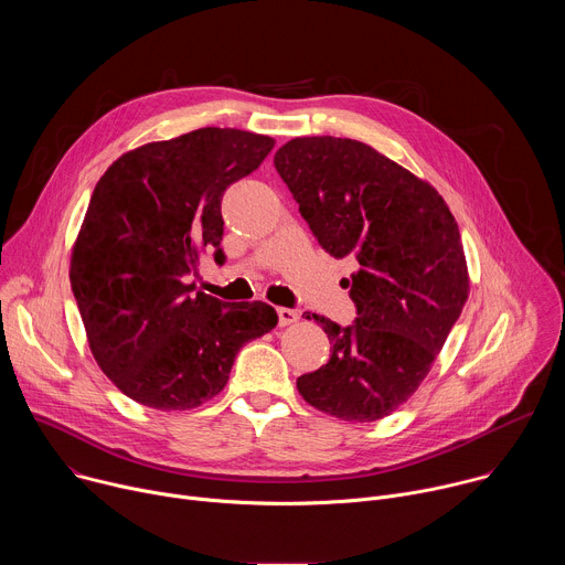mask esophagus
<instances>
[{
	"instance_id": "esophagus-1",
	"label": "esophagus",
	"mask_w": 565,
	"mask_h": 565,
	"mask_svg": "<svg viewBox=\"0 0 565 565\" xmlns=\"http://www.w3.org/2000/svg\"><path fill=\"white\" fill-rule=\"evenodd\" d=\"M277 317L281 327H290L299 319V312L295 308H277Z\"/></svg>"
}]
</instances>
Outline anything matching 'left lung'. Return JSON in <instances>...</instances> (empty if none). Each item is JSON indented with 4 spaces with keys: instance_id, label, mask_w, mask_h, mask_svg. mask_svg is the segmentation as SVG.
<instances>
[{
    "instance_id": "8db88e82",
    "label": "left lung",
    "mask_w": 565,
    "mask_h": 565,
    "mask_svg": "<svg viewBox=\"0 0 565 565\" xmlns=\"http://www.w3.org/2000/svg\"><path fill=\"white\" fill-rule=\"evenodd\" d=\"M275 168L319 246L360 266L347 279L355 321L312 312L331 358L297 388L340 420H380L420 386L467 301L458 223L429 183L360 140L292 138Z\"/></svg>"
}]
</instances>
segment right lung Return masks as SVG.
<instances>
[{
    "mask_svg": "<svg viewBox=\"0 0 565 565\" xmlns=\"http://www.w3.org/2000/svg\"><path fill=\"white\" fill-rule=\"evenodd\" d=\"M273 147L270 136L203 127L122 153L98 181L71 290L98 366L140 405H203L223 391L238 349L277 327L264 301H221L188 284L203 255L223 266V192Z\"/></svg>",
    "mask_w": 565,
    "mask_h": 565,
    "instance_id": "1",
    "label": "right lung"
}]
</instances>
